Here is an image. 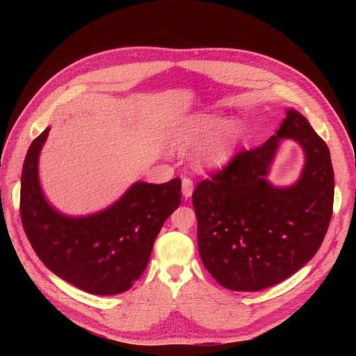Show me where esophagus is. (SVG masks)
Here are the masks:
<instances>
[{
    "label": "esophagus",
    "instance_id": "1",
    "mask_svg": "<svg viewBox=\"0 0 356 356\" xmlns=\"http://www.w3.org/2000/svg\"><path fill=\"white\" fill-rule=\"evenodd\" d=\"M193 190H195V184H193V181L190 178L182 179V196H184L186 199L191 197Z\"/></svg>",
    "mask_w": 356,
    "mask_h": 356
}]
</instances>
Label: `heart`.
Segmentation results:
<instances>
[{"label": "heart", "mask_w": 356, "mask_h": 356, "mask_svg": "<svg viewBox=\"0 0 356 356\" xmlns=\"http://www.w3.org/2000/svg\"><path fill=\"white\" fill-rule=\"evenodd\" d=\"M242 126L234 118L224 120L213 113L182 115L170 124L168 143L177 152H186L198 143L196 165L202 169H221L232 160L241 139Z\"/></svg>", "instance_id": "heart-1"}]
</instances>
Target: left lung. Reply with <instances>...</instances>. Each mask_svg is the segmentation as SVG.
Masks as SVG:
<instances>
[{
    "label": "left lung",
    "instance_id": "1",
    "mask_svg": "<svg viewBox=\"0 0 356 356\" xmlns=\"http://www.w3.org/2000/svg\"><path fill=\"white\" fill-rule=\"evenodd\" d=\"M284 138L305 152L300 178L288 188L266 179ZM330 149L294 108L277 132L242 152L193 191L199 252L215 281L232 291H260L294 275L314 258L332 213Z\"/></svg>",
    "mask_w": 356,
    "mask_h": 356
}]
</instances>
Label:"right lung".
Here are the masks:
<instances>
[{"label": "right lung", "instance_id": "obj_1", "mask_svg": "<svg viewBox=\"0 0 356 356\" xmlns=\"http://www.w3.org/2000/svg\"><path fill=\"white\" fill-rule=\"evenodd\" d=\"M47 127L26 153L20 181V217L40 260L86 293L127 291L145 270L161 225L181 203V179L136 181L106 209L71 217L53 208L41 190L38 160Z\"/></svg>", "mask_w": 356, "mask_h": 356}]
</instances>
